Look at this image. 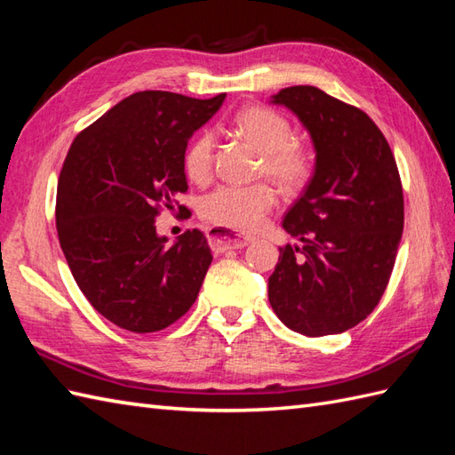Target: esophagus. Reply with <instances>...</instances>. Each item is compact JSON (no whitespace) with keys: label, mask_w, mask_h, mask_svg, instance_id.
Segmentation results:
<instances>
[{"label":"esophagus","mask_w":455,"mask_h":455,"mask_svg":"<svg viewBox=\"0 0 455 455\" xmlns=\"http://www.w3.org/2000/svg\"><path fill=\"white\" fill-rule=\"evenodd\" d=\"M207 240H209V246L212 248V252H227V250L244 248L250 244V238L238 236L233 233V230H228L225 227H217V225L207 230Z\"/></svg>","instance_id":"34e87169"}]
</instances>
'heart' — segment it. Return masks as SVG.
Segmentation results:
<instances>
[{
  "instance_id": "obj_1",
  "label": "heart",
  "mask_w": 455,
  "mask_h": 455,
  "mask_svg": "<svg viewBox=\"0 0 455 455\" xmlns=\"http://www.w3.org/2000/svg\"><path fill=\"white\" fill-rule=\"evenodd\" d=\"M236 129L262 152L259 173L269 176L285 191L303 188L311 178L315 158L311 148L293 139V127L285 115L264 105H252L236 115ZM217 137L211 129L196 134L186 154L183 168L196 183H207L215 166ZM277 203V191L267 181L250 186H219L199 203L201 217L217 227L238 233H252L264 225Z\"/></svg>"
}]
</instances>
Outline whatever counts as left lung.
<instances>
[{
    "instance_id": "1",
    "label": "left lung",
    "mask_w": 455,
    "mask_h": 455,
    "mask_svg": "<svg viewBox=\"0 0 455 455\" xmlns=\"http://www.w3.org/2000/svg\"><path fill=\"white\" fill-rule=\"evenodd\" d=\"M272 103L311 132L315 173L287 211L283 228L301 246L279 248L269 305L305 336L340 334L379 303L404 225L401 176L387 139L367 115L313 85H293Z\"/></svg>"
}]
</instances>
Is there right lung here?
I'll use <instances>...</instances> for the list:
<instances>
[{"mask_svg":"<svg viewBox=\"0 0 455 455\" xmlns=\"http://www.w3.org/2000/svg\"><path fill=\"white\" fill-rule=\"evenodd\" d=\"M227 93L196 100L139 92L74 139L58 178L56 230L76 283L92 307L124 331L158 332L196 303L211 266L201 230L166 246L162 207L180 212L188 191L183 154Z\"/></svg>","mask_w":455,"mask_h":455,"instance_id":"1","label":"right lung"}]
</instances>
